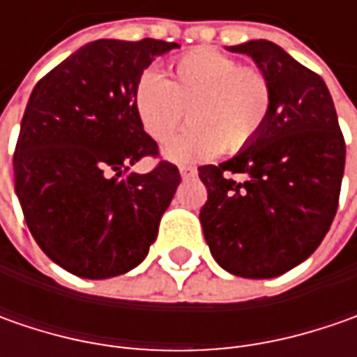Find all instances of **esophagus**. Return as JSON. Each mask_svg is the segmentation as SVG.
I'll list each match as a JSON object with an SVG mask.
<instances>
[{
  "mask_svg": "<svg viewBox=\"0 0 357 357\" xmlns=\"http://www.w3.org/2000/svg\"><path fill=\"white\" fill-rule=\"evenodd\" d=\"M178 171H181V176H183V178H195V176H197V169H195V167H181V169H178Z\"/></svg>",
  "mask_w": 357,
  "mask_h": 357,
  "instance_id": "1",
  "label": "esophagus"
}]
</instances>
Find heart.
I'll return each instance as SVG.
<instances>
[{"instance_id":"b5f03b06","label":"heart","mask_w":357,"mask_h":357,"mask_svg":"<svg viewBox=\"0 0 357 357\" xmlns=\"http://www.w3.org/2000/svg\"><path fill=\"white\" fill-rule=\"evenodd\" d=\"M272 89L266 75L214 49H195L171 63L167 79L144 71L135 87V111L144 132L167 141L181 121L190 125L162 146L172 162H202L220 149L240 151L266 123Z\"/></svg>"}]
</instances>
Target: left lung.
<instances>
[{"mask_svg": "<svg viewBox=\"0 0 357 357\" xmlns=\"http://www.w3.org/2000/svg\"><path fill=\"white\" fill-rule=\"evenodd\" d=\"M227 49L266 75L272 105L264 127L234 157L199 167L208 190L200 225L227 272L274 278L304 262L332 227L346 143L322 77L266 39ZM228 172L247 181L228 179Z\"/></svg>", "mask_w": 357, "mask_h": 357, "instance_id": "8db88e82", "label": "left lung"}]
</instances>
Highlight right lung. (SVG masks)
I'll return each instance as SVG.
<instances>
[{
  "mask_svg": "<svg viewBox=\"0 0 357 357\" xmlns=\"http://www.w3.org/2000/svg\"><path fill=\"white\" fill-rule=\"evenodd\" d=\"M178 43L97 39L43 77L27 101L13 155L15 192L39 248L67 272L103 280L146 258L169 208L178 169L157 157V143L135 111L143 71Z\"/></svg>",
  "mask_w": 357,
  "mask_h": 357,
  "instance_id": "add662e5",
  "label": "right lung"
}]
</instances>
